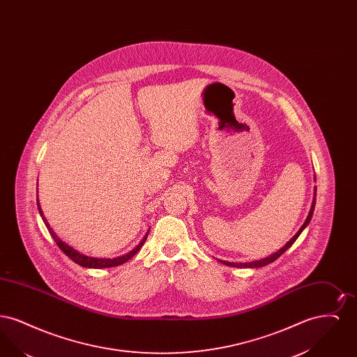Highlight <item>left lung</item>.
Instances as JSON below:
<instances>
[{
    "mask_svg": "<svg viewBox=\"0 0 357 357\" xmlns=\"http://www.w3.org/2000/svg\"><path fill=\"white\" fill-rule=\"evenodd\" d=\"M314 204H316V190H314V199H313V204H312V207H310V211H309V215H307V218H306L305 223L301 226V229L297 231V234L291 238L288 243H287L284 248H281L278 252L273 253L272 255H269V257H266V258H262V259H258V261H253V262L237 264V262H226V261H221L222 264H223V265H227V266H234V268H261V266H265V265H268V264H272L273 261H275L280 255H284V253L288 250L289 248L294 243V241L301 234V231L305 229L306 225L309 223L310 218H312V214H313V210H314Z\"/></svg>",
    "mask_w": 357,
    "mask_h": 357,
    "instance_id": "1",
    "label": "left lung"
}]
</instances>
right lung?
<instances>
[{"label": "right lung", "instance_id": "obj_1", "mask_svg": "<svg viewBox=\"0 0 357 357\" xmlns=\"http://www.w3.org/2000/svg\"><path fill=\"white\" fill-rule=\"evenodd\" d=\"M37 206H38V211H40V214H41V217H43V221L45 223V226H47L48 231L51 233V236L53 237V239H54L56 245L60 248V250H61L64 255H68L69 258H70L73 262H76L77 265L84 266V268L102 269V268H112V266L121 265V264L127 262L130 258H132V257L139 252V249L144 245V242H146V239H147V236H149V234H146V237L142 239V242L136 246L135 249H134V250H131V252H130V253H127V255H120V257H116V258H93V257H88V255H80L79 252L73 250L70 246L66 245L61 239H59L57 236L53 233V230H52L51 227H50V223H48L47 220L44 218L43 211H41V208H40V204H37Z\"/></svg>", "mask_w": 357, "mask_h": 357}]
</instances>
